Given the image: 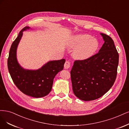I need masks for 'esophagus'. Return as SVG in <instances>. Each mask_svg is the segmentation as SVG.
<instances>
[{
  "label": "esophagus",
  "mask_w": 129,
  "mask_h": 129,
  "mask_svg": "<svg viewBox=\"0 0 129 129\" xmlns=\"http://www.w3.org/2000/svg\"><path fill=\"white\" fill-rule=\"evenodd\" d=\"M70 66H71V64L70 62L69 61H66L64 64V68L65 69H68L70 68Z\"/></svg>",
  "instance_id": "esophagus-1"
}]
</instances>
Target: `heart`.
Masks as SVG:
<instances>
[{
	"instance_id": "heart-1",
	"label": "heart",
	"mask_w": 129,
	"mask_h": 129,
	"mask_svg": "<svg viewBox=\"0 0 129 129\" xmlns=\"http://www.w3.org/2000/svg\"><path fill=\"white\" fill-rule=\"evenodd\" d=\"M70 46L77 48L74 56L78 59H86L93 56L99 47L98 40L88 34H79L72 37Z\"/></svg>"
}]
</instances>
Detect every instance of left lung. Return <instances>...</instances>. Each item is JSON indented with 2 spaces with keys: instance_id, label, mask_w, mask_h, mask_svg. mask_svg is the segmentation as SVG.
<instances>
[{
  "instance_id": "8db88e82",
  "label": "left lung",
  "mask_w": 129,
  "mask_h": 129,
  "mask_svg": "<svg viewBox=\"0 0 129 129\" xmlns=\"http://www.w3.org/2000/svg\"><path fill=\"white\" fill-rule=\"evenodd\" d=\"M105 43L98 53L89 58L74 61L71 71L73 92L83 101L99 99L108 91L115 81L119 55L114 41L101 33Z\"/></svg>"
}]
</instances>
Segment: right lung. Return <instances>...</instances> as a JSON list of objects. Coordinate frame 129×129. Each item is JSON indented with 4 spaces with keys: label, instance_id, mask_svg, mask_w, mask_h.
Returning a JSON list of instances; mask_svg holds the SVG:
<instances>
[{
    "label": "right lung",
    "instance_id": "1",
    "mask_svg": "<svg viewBox=\"0 0 129 129\" xmlns=\"http://www.w3.org/2000/svg\"><path fill=\"white\" fill-rule=\"evenodd\" d=\"M29 28H23L12 43L7 59L8 69L12 80L21 92L31 97L42 98L50 92L53 79L63 70L65 59L50 61L36 71L26 70L21 67L16 60V48L23 31Z\"/></svg>",
    "mask_w": 129,
    "mask_h": 129
}]
</instances>
